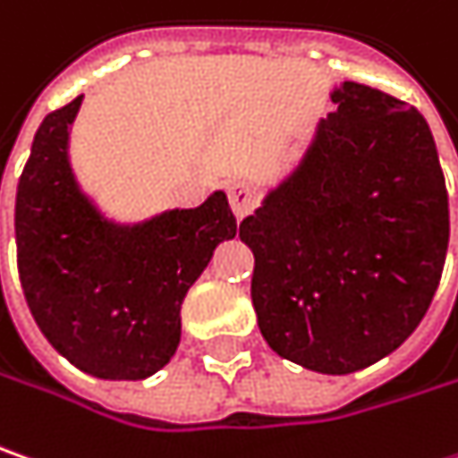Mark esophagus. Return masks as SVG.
<instances>
[{
	"mask_svg": "<svg viewBox=\"0 0 458 458\" xmlns=\"http://www.w3.org/2000/svg\"><path fill=\"white\" fill-rule=\"evenodd\" d=\"M226 195H229V206H232L237 218H244L255 208V195H252V188L244 180H232L229 188H226Z\"/></svg>",
	"mask_w": 458,
	"mask_h": 458,
	"instance_id": "34e87169",
	"label": "esophagus"
}]
</instances>
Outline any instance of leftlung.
Masks as SVG:
<instances>
[{"mask_svg":"<svg viewBox=\"0 0 458 458\" xmlns=\"http://www.w3.org/2000/svg\"><path fill=\"white\" fill-rule=\"evenodd\" d=\"M304 157L240 224L255 255L265 343L317 374L397 351L433 301L448 250V193L428 121L343 81Z\"/></svg>","mask_w":458,"mask_h":458,"instance_id":"left-lung-1","label":"left lung"}]
</instances>
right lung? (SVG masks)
Segmentation results:
<instances>
[{"label":"right lung","instance_id":"add662e5","mask_svg":"<svg viewBox=\"0 0 458 458\" xmlns=\"http://www.w3.org/2000/svg\"><path fill=\"white\" fill-rule=\"evenodd\" d=\"M81 98L43 118L20 174V284L40 332L69 363L89 377L139 381L170 363L182 299L218 244L234 240L237 218L224 191L136 224L105 216L69 162Z\"/></svg>","mask_w":458,"mask_h":458}]
</instances>
